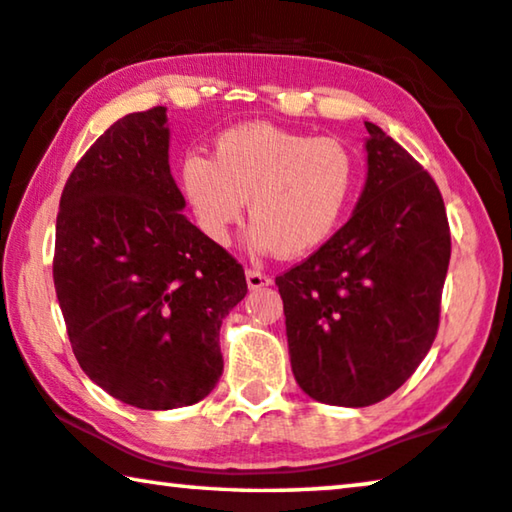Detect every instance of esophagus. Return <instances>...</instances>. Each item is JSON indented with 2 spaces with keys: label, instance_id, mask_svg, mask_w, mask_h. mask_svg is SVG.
I'll return each instance as SVG.
<instances>
[{
  "label": "esophagus",
  "instance_id": "obj_1",
  "mask_svg": "<svg viewBox=\"0 0 512 512\" xmlns=\"http://www.w3.org/2000/svg\"><path fill=\"white\" fill-rule=\"evenodd\" d=\"M247 286L249 290H261L265 286H272V277L261 270H247Z\"/></svg>",
  "mask_w": 512,
  "mask_h": 512
}]
</instances>
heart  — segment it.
I'll list each match as a JSON object with an SVG mask.
<instances>
[{
	"label": "heart",
	"instance_id": "heart-1",
	"mask_svg": "<svg viewBox=\"0 0 512 512\" xmlns=\"http://www.w3.org/2000/svg\"><path fill=\"white\" fill-rule=\"evenodd\" d=\"M180 183L196 222L217 245L229 242L249 198L251 249L295 258L325 245L341 222L357 160L338 139L245 123L217 137L215 160L187 155Z\"/></svg>",
	"mask_w": 512,
	"mask_h": 512
}]
</instances>
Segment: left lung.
<instances>
[{"label": "left lung", "mask_w": 512, "mask_h": 512, "mask_svg": "<svg viewBox=\"0 0 512 512\" xmlns=\"http://www.w3.org/2000/svg\"><path fill=\"white\" fill-rule=\"evenodd\" d=\"M366 130V185L348 224L277 277L295 380L341 407L380 403L410 380L437 336L451 261L435 180L382 128Z\"/></svg>", "instance_id": "8db88e82"}]
</instances>
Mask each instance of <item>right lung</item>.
I'll return each mask as SVG.
<instances>
[{
    "mask_svg": "<svg viewBox=\"0 0 512 512\" xmlns=\"http://www.w3.org/2000/svg\"><path fill=\"white\" fill-rule=\"evenodd\" d=\"M167 107L123 116L59 201L54 288L82 371L121 403L176 410L224 371L219 327L247 295L242 265L183 212Z\"/></svg>",
    "mask_w": 512,
    "mask_h": 512,
    "instance_id": "obj_1",
    "label": "right lung"
}]
</instances>
